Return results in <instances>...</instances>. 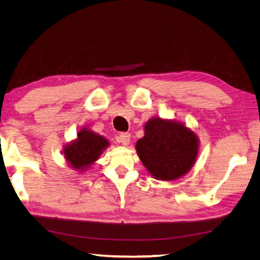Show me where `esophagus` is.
<instances>
[{
    "mask_svg": "<svg viewBox=\"0 0 260 260\" xmlns=\"http://www.w3.org/2000/svg\"><path fill=\"white\" fill-rule=\"evenodd\" d=\"M129 140H131V134H128V133H121L118 136V141L123 145H128Z\"/></svg>",
    "mask_w": 260,
    "mask_h": 260,
    "instance_id": "1",
    "label": "esophagus"
}]
</instances>
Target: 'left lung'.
Listing matches in <instances>:
<instances>
[{"instance_id":"1","label":"left lung","mask_w":260,"mask_h":260,"mask_svg":"<svg viewBox=\"0 0 260 260\" xmlns=\"http://www.w3.org/2000/svg\"><path fill=\"white\" fill-rule=\"evenodd\" d=\"M142 164L155 179L171 181L194 167L200 150L195 132L180 121L153 117L144 125V136L136 142Z\"/></svg>"}]
</instances>
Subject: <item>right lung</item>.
Listing matches in <instances>:
<instances>
[{
	"label": "right lung",
	"instance_id": "right-lung-1",
	"mask_svg": "<svg viewBox=\"0 0 260 260\" xmlns=\"http://www.w3.org/2000/svg\"><path fill=\"white\" fill-rule=\"evenodd\" d=\"M108 146V140L84 127L78 132L75 140L64 145L63 154L71 168L83 172L99 159Z\"/></svg>",
	"mask_w": 260,
	"mask_h": 260
}]
</instances>
